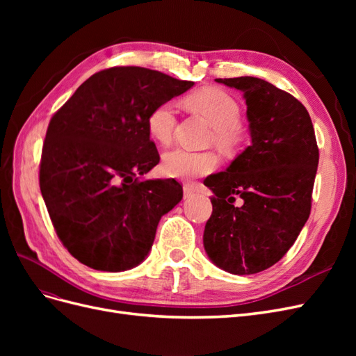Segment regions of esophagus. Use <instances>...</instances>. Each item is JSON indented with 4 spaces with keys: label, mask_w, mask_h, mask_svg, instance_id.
<instances>
[{
    "label": "esophagus",
    "mask_w": 356,
    "mask_h": 356,
    "mask_svg": "<svg viewBox=\"0 0 356 356\" xmlns=\"http://www.w3.org/2000/svg\"><path fill=\"white\" fill-rule=\"evenodd\" d=\"M196 188H195V186H191V184H186L184 186V199H190V197H193L196 195Z\"/></svg>",
    "instance_id": "34e87169"
}]
</instances>
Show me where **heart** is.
Returning a JSON list of instances; mask_svg holds the SVG:
<instances>
[{
    "mask_svg": "<svg viewBox=\"0 0 356 356\" xmlns=\"http://www.w3.org/2000/svg\"><path fill=\"white\" fill-rule=\"evenodd\" d=\"M191 110L207 117L213 126V144L222 153H234L243 141L239 126L241 106L232 95L217 88H203L186 98ZM148 132L160 144H169L177 126V108L172 102H161L147 117ZM218 166V159L212 152H191L174 148L163 154L161 170L166 177L191 179L208 175Z\"/></svg>",
    "mask_w": 356,
    "mask_h": 356,
    "instance_id": "obj_1",
    "label": "heart"
}]
</instances>
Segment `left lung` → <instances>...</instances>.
I'll use <instances>...</instances> for the list:
<instances>
[{"label": "left lung", "instance_id": "8db88e82", "mask_svg": "<svg viewBox=\"0 0 356 356\" xmlns=\"http://www.w3.org/2000/svg\"><path fill=\"white\" fill-rule=\"evenodd\" d=\"M215 81L243 92L252 144L204 179L215 196L203 246L222 270L254 275L281 260L306 224L319 149L310 115L293 95L255 77Z\"/></svg>", "mask_w": 356, "mask_h": 356}]
</instances>
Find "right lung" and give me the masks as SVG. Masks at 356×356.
<instances>
[{
    "instance_id": "add662e5",
    "label": "right lung",
    "mask_w": 356,
    "mask_h": 356,
    "mask_svg": "<svg viewBox=\"0 0 356 356\" xmlns=\"http://www.w3.org/2000/svg\"><path fill=\"white\" fill-rule=\"evenodd\" d=\"M193 84L113 67L93 74L53 114L40 190L58 238L80 263L123 272L145 260L161 215L182 199L175 179H138L160 160L147 117Z\"/></svg>"
}]
</instances>
